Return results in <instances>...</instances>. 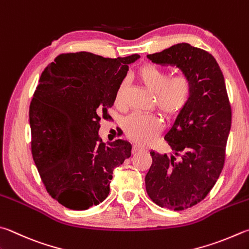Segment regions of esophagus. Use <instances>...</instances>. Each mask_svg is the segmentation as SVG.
Wrapping results in <instances>:
<instances>
[{
	"label": "esophagus",
	"mask_w": 249,
	"mask_h": 249,
	"mask_svg": "<svg viewBox=\"0 0 249 249\" xmlns=\"http://www.w3.org/2000/svg\"><path fill=\"white\" fill-rule=\"evenodd\" d=\"M144 150H147V148H144L143 146H140V144H134L133 153H136L139 151H144Z\"/></svg>",
	"instance_id": "obj_1"
}]
</instances>
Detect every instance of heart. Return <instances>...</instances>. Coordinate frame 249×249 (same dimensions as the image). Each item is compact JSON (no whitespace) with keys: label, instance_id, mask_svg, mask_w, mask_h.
<instances>
[{"label":"heart","instance_id":"1","mask_svg":"<svg viewBox=\"0 0 249 249\" xmlns=\"http://www.w3.org/2000/svg\"><path fill=\"white\" fill-rule=\"evenodd\" d=\"M137 77L149 91L155 93L158 110L166 119H172L187 105L192 93V83L187 76L176 75L169 77L165 71L152 64H146L137 71ZM124 84L116 91L115 102L123 97ZM124 129L129 139L139 143H148L161 129V122L152 114H133L124 122Z\"/></svg>","mask_w":249,"mask_h":249}]
</instances>
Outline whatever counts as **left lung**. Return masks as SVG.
<instances>
[{
	"mask_svg": "<svg viewBox=\"0 0 249 249\" xmlns=\"http://www.w3.org/2000/svg\"><path fill=\"white\" fill-rule=\"evenodd\" d=\"M147 57L176 66L192 83L187 105L164 133L173 152L169 157L151 150L152 164L144 178L148 195L158 206L187 209L208 195L223 169L232 122L224 77L210 53L189 43Z\"/></svg>",
	"mask_w": 249,
	"mask_h": 249,
	"instance_id": "8db88e82",
	"label": "left lung"
}]
</instances>
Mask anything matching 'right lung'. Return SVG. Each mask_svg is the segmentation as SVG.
I'll list each match as a JSON object with an SVG mask.
<instances>
[{"label": "right lung", "instance_id": "1", "mask_svg": "<svg viewBox=\"0 0 249 249\" xmlns=\"http://www.w3.org/2000/svg\"><path fill=\"white\" fill-rule=\"evenodd\" d=\"M139 57L61 54L40 76L29 109L31 151L48 193L69 209L105 200L113 170L132 155L127 140H99V121Z\"/></svg>", "mask_w": 249, "mask_h": 249}]
</instances>
